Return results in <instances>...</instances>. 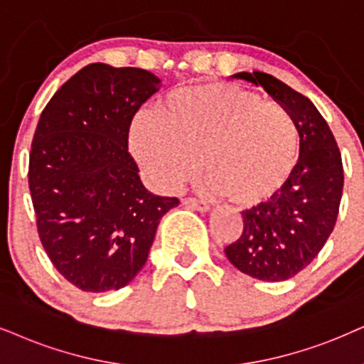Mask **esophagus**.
Masks as SVG:
<instances>
[{"label":"esophagus","instance_id":"obj_1","mask_svg":"<svg viewBox=\"0 0 364 364\" xmlns=\"http://www.w3.org/2000/svg\"><path fill=\"white\" fill-rule=\"evenodd\" d=\"M183 205L188 206V208L198 210V211H208L210 210V205L208 203L196 200V198H185V200H183Z\"/></svg>","mask_w":364,"mask_h":364}]
</instances>
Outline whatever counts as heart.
Segmentation results:
<instances>
[{"mask_svg": "<svg viewBox=\"0 0 364 364\" xmlns=\"http://www.w3.org/2000/svg\"><path fill=\"white\" fill-rule=\"evenodd\" d=\"M129 148L163 190L201 171L206 188L238 206H257L282 191L301 158L296 119L279 102L227 82L173 92L159 117L142 112L129 131Z\"/></svg>", "mask_w": 364, "mask_h": 364, "instance_id": "b5f03b06", "label": "heart"}]
</instances>
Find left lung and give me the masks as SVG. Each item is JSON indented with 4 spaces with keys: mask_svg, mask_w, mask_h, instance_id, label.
<instances>
[{
    "mask_svg": "<svg viewBox=\"0 0 364 364\" xmlns=\"http://www.w3.org/2000/svg\"><path fill=\"white\" fill-rule=\"evenodd\" d=\"M235 77L264 87L289 109L301 134V158L292 178L270 203L243 211L242 235L225 248L240 272L280 282L306 269L333 232L344 185L341 153L328 122L306 95L264 72Z\"/></svg>",
    "mask_w": 364,
    "mask_h": 364,
    "instance_id": "obj_1",
    "label": "left lung"
}]
</instances>
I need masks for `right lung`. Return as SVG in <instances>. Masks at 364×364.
<instances>
[{
  "label": "right lung",
  "instance_id": "right-lung-1",
  "mask_svg": "<svg viewBox=\"0 0 364 364\" xmlns=\"http://www.w3.org/2000/svg\"><path fill=\"white\" fill-rule=\"evenodd\" d=\"M161 80L142 68L90 63L41 112L28 186L55 269L84 292L117 291L148 260L159 220L179 205L146 190L129 127Z\"/></svg>",
  "mask_w": 364,
  "mask_h": 364
}]
</instances>
